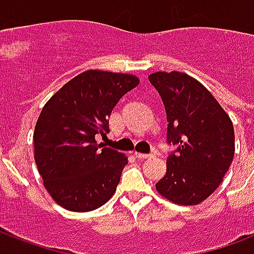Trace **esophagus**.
<instances>
[{
	"mask_svg": "<svg viewBox=\"0 0 254 254\" xmlns=\"http://www.w3.org/2000/svg\"><path fill=\"white\" fill-rule=\"evenodd\" d=\"M131 154L134 155L135 158H142V159L151 157V154H145V153H139V151H135V150L131 151Z\"/></svg>",
	"mask_w": 254,
	"mask_h": 254,
	"instance_id": "1",
	"label": "esophagus"
}]
</instances>
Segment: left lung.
I'll use <instances>...</instances> for the list:
<instances>
[{
  "label": "left lung",
  "instance_id": "left-lung-1",
  "mask_svg": "<svg viewBox=\"0 0 254 254\" xmlns=\"http://www.w3.org/2000/svg\"><path fill=\"white\" fill-rule=\"evenodd\" d=\"M149 80L166 108L167 141L179 145L155 189L171 203L196 205L220 186L232 163L233 124L212 93L187 73L159 71Z\"/></svg>",
  "mask_w": 254,
  "mask_h": 254
}]
</instances>
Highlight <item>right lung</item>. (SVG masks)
<instances>
[{
  "label": "right lung",
  "instance_id": "right-lung-1",
  "mask_svg": "<svg viewBox=\"0 0 254 254\" xmlns=\"http://www.w3.org/2000/svg\"><path fill=\"white\" fill-rule=\"evenodd\" d=\"M138 84L130 73L88 69L45 104L34 129V159L61 207L88 212L113 196L127 157L101 146L95 135L109 131L112 109Z\"/></svg>",
  "mask_w": 254,
  "mask_h": 254
}]
</instances>
